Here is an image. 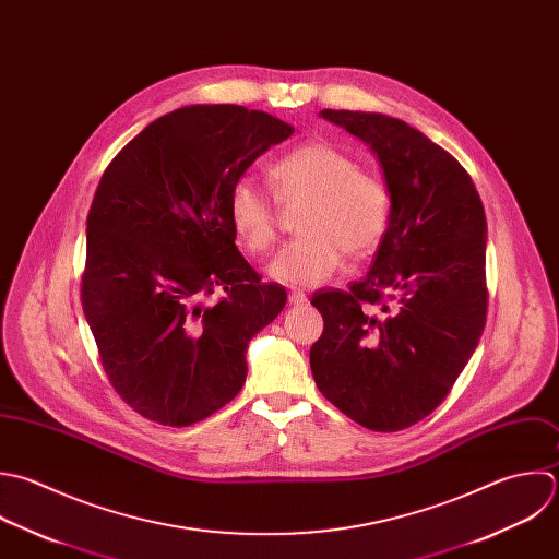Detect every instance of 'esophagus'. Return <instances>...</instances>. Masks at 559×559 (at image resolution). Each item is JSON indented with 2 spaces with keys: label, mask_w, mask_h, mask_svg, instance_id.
<instances>
[{
  "label": "esophagus",
  "mask_w": 559,
  "mask_h": 559,
  "mask_svg": "<svg viewBox=\"0 0 559 559\" xmlns=\"http://www.w3.org/2000/svg\"><path fill=\"white\" fill-rule=\"evenodd\" d=\"M307 302V294L305 292H300V289H294V292H289V305H305Z\"/></svg>",
  "instance_id": "obj_1"
}]
</instances>
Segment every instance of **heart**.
I'll use <instances>...</instances> for the list:
<instances>
[{"label":"heart","instance_id":"b5f03b06","mask_svg":"<svg viewBox=\"0 0 559 559\" xmlns=\"http://www.w3.org/2000/svg\"><path fill=\"white\" fill-rule=\"evenodd\" d=\"M274 195L252 178H241L228 195V217L252 254H265L278 239L281 206L300 209L298 230L270 263L267 274L287 285H318L350 257L370 254L390 224L388 185L359 169L357 160L324 141L294 147L270 167ZM277 200L274 201L273 198Z\"/></svg>","mask_w":559,"mask_h":559}]
</instances>
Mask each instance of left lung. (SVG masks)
Instances as JSON below:
<instances>
[{"label": "left lung", "instance_id": "8db88e82", "mask_svg": "<svg viewBox=\"0 0 559 559\" xmlns=\"http://www.w3.org/2000/svg\"><path fill=\"white\" fill-rule=\"evenodd\" d=\"M320 115L370 145L392 206L368 274L311 298L324 318L311 372L342 414L392 433L449 396L481 340L486 213L471 174L409 123L359 110Z\"/></svg>", "mask_w": 559, "mask_h": 559}]
</instances>
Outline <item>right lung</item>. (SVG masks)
Listing matches in <instances>:
<instances>
[{"mask_svg": "<svg viewBox=\"0 0 559 559\" xmlns=\"http://www.w3.org/2000/svg\"><path fill=\"white\" fill-rule=\"evenodd\" d=\"M292 132L263 110L195 104L145 126L104 169L80 300L110 385L139 416L189 427L243 388L248 342L287 294L237 250L228 195Z\"/></svg>", "mask_w": 559, "mask_h": 559, "instance_id": "add662e5", "label": "right lung"}]
</instances>
